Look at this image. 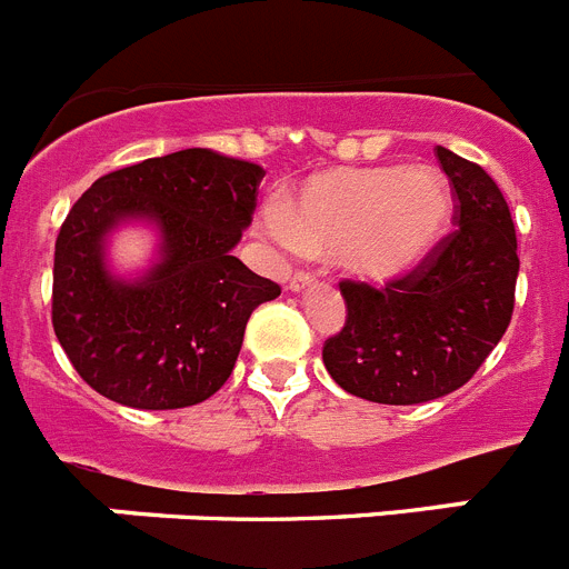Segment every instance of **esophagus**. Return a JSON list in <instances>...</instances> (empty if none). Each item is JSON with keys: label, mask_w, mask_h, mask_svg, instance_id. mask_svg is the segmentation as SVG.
<instances>
[{"label": "esophagus", "mask_w": 569, "mask_h": 569, "mask_svg": "<svg viewBox=\"0 0 569 569\" xmlns=\"http://www.w3.org/2000/svg\"><path fill=\"white\" fill-rule=\"evenodd\" d=\"M313 284H316V279L310 273H305V270H301V273H293V279L288 281V288L293 290V293H301V290L313 288Z\"/></svg>", "instance_id": "esophagus-1"}]
</instances>
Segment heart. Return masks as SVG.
<instances>
[{
    "label": "heart",
    "instance_id": "b5f03b06",
    "mask_svg": "<svg viewBox=\"0 0 569 569\" xmlns=\"http://www.w3.org/2000/svg\"><path fill=\"white\" fill-rule=\"evenodd\" d=\"M453 219V190L430 164L316 170L279 199L273 230L296 253L339 256L359 281L407 279L439 248Z\"/></svg>",
    "mask_w": 569,
    "mask_h": 569
}]
</instances>
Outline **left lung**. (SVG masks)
Masks as SVG:
<instances>
[{
	"label": "left lung",
	"mask_w": 569,
	"mask_h": 569,
	"mask_svg": "<svg viewBox=\"0 0 569 569\" xmlns=\"http://www.w3.org/2000/svg\"><path fill=\"white\" fill-rule=\"evenodd\" d=\"M436 156L456 190L459 230L387 288L341 281L347 321L321 350L336 385L376 405H421L459 390L512 316L519 244L505 196L479 164L441 144Z\"/></svg>",
	"instance_id": "obj_1"
}]
</instances>
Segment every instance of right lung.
<instances>
[{"mask_svg":"<svg viewBox=\"0 0 569 569\" xmlns=\"http://www.w3.org/2000/svg\"><path fill=\"white\" fill-rule=\"evenodd\" d=\"M264 170L208 148L176 150L90 184L53 253V330L70 365L104 399L176 410L230 379L248 319L281 288L233 256ZM148 223L157 256L119 277L109 236Z\"/></svg>","mask_w":569,"mask_h":569,"instance_id":"add662e5","label":"right lung"}]
</instances>
